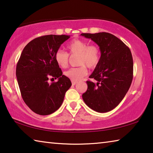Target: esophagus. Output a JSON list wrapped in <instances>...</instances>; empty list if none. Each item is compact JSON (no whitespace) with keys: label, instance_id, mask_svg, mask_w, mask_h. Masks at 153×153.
<instances>
[{"label":"esophagus","instance_id":"esophagus-1","mask_svg":"<svg viewBox=\"0 0 153 153\" xmlns=\"http://www.w3.org/2000/svg\"><path fill=\"white\" fill-rule=\"evenodd\" d=\"M71 83H72V85L74 86V85H76V84L77 82H76V81H71Z\"/></svg>","mask_w":153,"mask_h":153}]
</instances>
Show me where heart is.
I'll return each mask as SVG.
<instances>
[{"label":"heart","mask_w":153,"mask_h":153,"mask_svg":"<svg viewBox=\"0 0 153 153\" xmlns=\"http://www.w3.org/2000/svg\"><path fill=\"white\" fill-rule=\"evenodd\" d=\"M67 50L72 55H77V65L80 66L71 68L65 72V76L71 81H79L86 76L88 70L94 69L99 63L101 50L97 45H88L86 41L74 39L68 43ZM54 60L60 67L65 69L69 64V54L61 50H57L54 55Z\"/></svg>","instance_id":"heart-1"}]
</instances>
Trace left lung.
Segmentation results:
<instances>
[{"mask_svg": "<svg viewBox=\"0 0 153 153\" xmlns=\"http://www.w3.org/2000/svg\"><path fill=\"white\" fill-rule=\"evenodd\" d=\"M99 45V63L89 76L88 88L82 94L85 103L100 113L115 108L125 97L133 79V62L129 48L116 36L108 33H82Z\"/></svg>", "mask_w": 153, "mask_h": 153, "instance_id": "8db88e82", "label": "left lung"}]
</instances>
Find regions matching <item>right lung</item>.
<instances>
[{"mask_svg": "<svg viewBox=\"0 0 153 153\" xmlns=\"http://www.w3.org/2000/svg\"><path fill=\"white\" fill-rule=\"evenodd\" d=\"M69 37L49 35L35 38L20 55L16 66L19 88L24 102L37 114L49 115L56 111L71 86L54 60L56 52ZM50 77L58 78V82L49 84Z\"/></svg>", "mask_w": 153, "mask_h": 153, "instance_id": "obj_1", "label": "right lung"}]
</instances>
